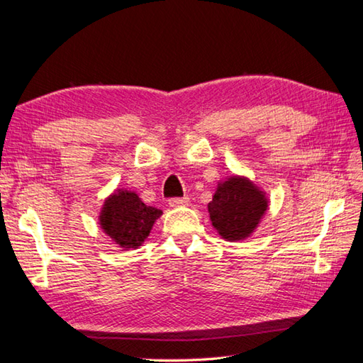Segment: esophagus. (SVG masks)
I'll return each mask as SVG.
<instances>
[{"label":"esophagus","mask_w":363,"mask_h":363,"mask_svg":"<svg viewBox=\"0 0 363 363\" xmlns=\"http://www.w3.org/2000/svg\"><path fill=\"white\" fill-rule=\"evenodd\" d=\"M188 205H189V199L188 197L171 199V201H169V206H171V208H180V206H188Z\"/></svg>","instance_id":"esophagus-1"}]
</instances>
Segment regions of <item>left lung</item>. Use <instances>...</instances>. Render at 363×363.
Returning a JSON list of instances; mask_svg holds the SVG:
<instances>
[{
    "label": "left lung",
    "mask_w": 363,
    "mask_h": 363,
    "mask_svg": "<svg viewBox=\"0 0 363 363\" xmlns=\"http://www.w3.org/2000/svg\"><path fill=\"white\" fill-rule=\"evenodd\" d=\"M269 208L266 192L244 175H230L218 182L208 214L214 230L225 241L249 238Z\"/></svg>",
    "instance_id": "8db88e82"
}]
</instances>
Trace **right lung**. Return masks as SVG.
<instances>
[{"label":"right lung","mask_w":363,"mask_h":363,"mask_svg":"<svg viewBox=\"0 0 363 363\" xmlns=\"http://www.w3.org/2000/svg\"><path fill=\"white\" fill-rule=\"evenodd\" d=\"M162 211L145 205L135 191L117 188L103 202L99 224L122 250L138 249L150 235Z\"/></svg>","instance_id":"obj_1"}]
</instances>
